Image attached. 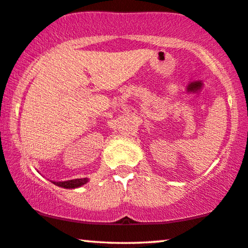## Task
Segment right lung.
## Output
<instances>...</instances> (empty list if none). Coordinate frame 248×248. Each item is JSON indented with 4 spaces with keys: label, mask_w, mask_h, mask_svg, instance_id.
<instances>
[{
    "label": "right lung",
    "mask_w": 248,
    "mask_h": 248,
    "mask_svg": "<svg viewBox=\"0 0 248 248\" xmlns=\"http://www.w3.org/2000/svg\"><path fill=\"white\" fill-rule=\"evenodd\" d=\"M86 182H88V179H76L71 181H64V182H54V184L58 186L65 187V189H75V187L84 186Z\"/></svg>",
    "instance_id": "1"
}]
</instances>
